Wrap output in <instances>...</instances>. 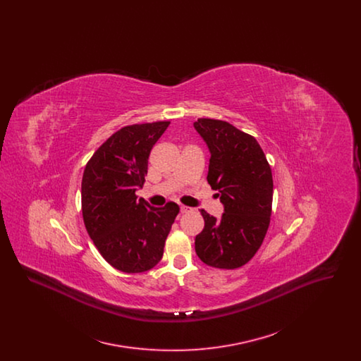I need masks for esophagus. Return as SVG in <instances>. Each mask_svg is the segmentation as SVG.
I'll list each match as a JSON object with an SVG mask.
<instances>
[{
  "label": "esophagus",
  "mask_w": 361,
  "mask_h": 361,
  "mask_svg": "<svg viewBox=\"0 0 361 361\" xmlns=\"http://www.w3.org/2000/svg\"><path fill=\"white\" fill-rule=\"evenodd\" d=\"M189 211H190V208H189V207H180V212H181V214H187V212H189Z\"/></svg>",
  "instance_id": "34e87169"
}]
</instances>
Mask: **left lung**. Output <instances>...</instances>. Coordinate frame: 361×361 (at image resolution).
Instances as JSON below:
<instances>
[{
	"instance_id": "1",
	"label": "left lung",
	"mask_w": 361,
	"mask_h": 361,
	"mask_svg": "<svg viewBox=\"0 0 361 361\" xmlns=\"http://www.w3.org/2000/svg\"><path fill=\"white\" fill-rule=\"evenodd\" d=\"M193 126L211 153L207 181L219 190L224 206L221 219L200 209L204 228L195 238V250L212 268L235 269L257 253L268 231L272 171L256 137L233 124L202 118Z\"/></svg>"
}]
</instances>
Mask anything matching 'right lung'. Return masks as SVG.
I'll use <instances>...</instances> for the list:
<instances>
[{
	"instance_id": "right-lung-1",
	"label": "right lung",
	"mask_w": 361,
	"mask_h": 361,
	"mask_svg": "<svg viewBox=\"0 0 361 361\" xmlns=\"http://www.w3.org/2000/svg\"><path fill=\"white\" fill-rule=\"evenodd\" d=\"M171 121L126 126L86 164L81 206L86 231L104 259L126 274L146 272L161 261L180 211L176 203L152 207L137 200L149 155Z\"/></svg>"
}]
</instances>
